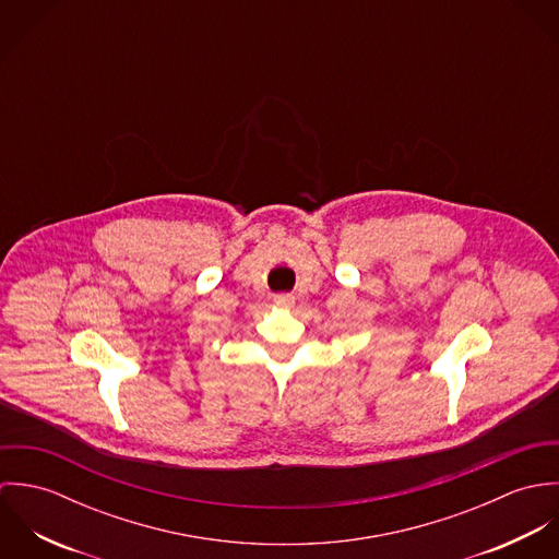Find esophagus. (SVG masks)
Here are the masks:
<instances>
[{"mask_svg":"<svg viewBox=\"0 0 559 559\" xmlns=\"http://www.w3.org/2000/svg\"><path fill=\"white\" fill-rule=\"evenodd\" d=\"M273 304L280 306V308H293L295 297H293V295H286V293H284V295H275V297H273Z\"/></svg>","mask_w":559,"mask_h":559,"instance_id":"esophagus-1","label":"esophagus"}]
</instances>
